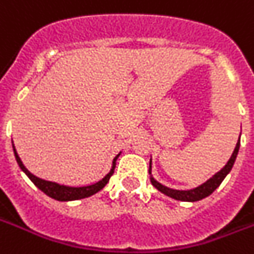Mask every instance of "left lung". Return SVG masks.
<instances>
[{"mask_svg": "<svg viewBox=\"0 0 254 254\" xmlns=\"http://www.w3.org/2000/svg\"><path fill=\"white\" fill-rule=\"evenodd\" d=\"M239 148H240V137H239V141L236 144L235 149L232 152L231 157H230V160L228 162L226 163L225 166L222 167L218 173H215L210 179H207L205 183H202L201 186L196 188H192V190H174V188H169L166 186H163L161 184L160 182H157L152 175V158H150L149 162V174H150V183L153 184V187H156L157 190L162 192L163 194H166L169 197L174 198V200H179V201H190V202H194V201H200L202 198L207 197L209 194H211L217 190L221 183L223 182L226 177H227V174L231 171L232 166H234V163H235L236 157H238L239 153Z\"/></svg>", "mask_w": 254, "mask_h": 254, "instance_id": "1", "label": "left lung"}]
</instances>
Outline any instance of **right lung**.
Instances as JSON below:
<instances>
[{
  "label": "right lung",
  "mask_w": 254,
  "mask_h": 254,
  "mask_svg": "<svg viewBox=\"0 0 254 254\" xmlns=\"http://www.w3.org/2000/svg\"><path fill=\"white\" fill-rule=\"evenodd\" d=\"M12 150H14V156H15V160L18 162L19 167L22 170L23 173L26 174L27 177L31 179L35 186H36L39 190H41L44 193L49 196V197L54 198L57 201H74V200H80V198H85L89 197L92 194L97 193L102 188L108 184L109 179L112 177L113 174H114V169H115V162L118 160V157L121 156V153L119 152L117 156L114 157V160H113V165L112 169L109 171L101 180H98L97 183L91 184V186H84V187H70V186H64V184H58L56 182H49V180L41 179V178H37L36 175H33L27 170V167L23 165L22 160L19 158L18 153H16L15 146H14V142H12Z\"/></svg>",
  "instance_id": "right-lung-1"
}]
</instances>
